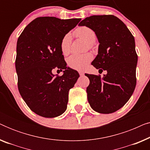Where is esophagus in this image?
<instances>
[{
    "mask_svg": "<svg viewBox=\"0 0 150 150\" xmlns=\"http://www.w3.org/2000/svg\"><path fill=\"white\" fill-rule=\"evenodd\" d=\"M79 73L80 76H84V72H83V71H79Z\"/></svg>",
    "mask_w": 150,
    "mask_h": 150,
    "instance_id": "1",
    "label": "esophagus"
}]
</instances>
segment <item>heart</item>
Returning <instances> with one entry per match:
<instances>
[{
    "label": "heart",
    "mask_w": 150,
    "mask_h": 150,
    "mask_svg": "<svg viewBox=\"0 0 150 150\" xmlns=\"http://www.w3.org/2000/svg\"><path fill=\"white\" fill-rule=\"evenodd\" d=\"M74 35L78 38H82L88 42V46L93 48V43L96 41V34L95 31L88 26H83L77 28L74 30ZM71 38L69 33L65 34L61 41L60 48L61 52L64 55L68 54L71 50ZM93 59V55L91 52L84 54H74L67 59V65L69 67L76 70H83L87 66Z\"/></svg>",
    "instance_id": "heart-1"
}]
</instances>
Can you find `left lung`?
<instances>
[{
    "mask_svg": "<svg viewBox=\"0 0 150 150\" xmlns=\"http://www.w3.org/2000/svg\"><path fill=\"white\" fill-rule=\"evenodd\" d=\"M95 31L99 41L98 54L92 61L100 75L85 74L89 78L87 100L95 111L112 113L125 105L136 87L138 57L134 38L122 20L113 15L91 16L80 22Z\"/></svg>",
    "mask_w": 150,
    "mask_h": 150,
    "instance_id": "left-lung-1",
    "label": "left lung"
}]
</instances>
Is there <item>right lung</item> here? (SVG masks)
Masks as SVG:
<instances>
[{
  "label": "right lung",
  "instance_id": "add662e5",
  "mask_svg": "<svg viewBox=\"0 0 150 150\" xmlns=\"http://www.w3.org/2000/svg\"><path fill=\"white\" fill-rule=\"evenodd\" d=\"M81 18L40 17L30 22L18 38L16 69L18 87L24 102L38 115L52 118L65 111L68 94L79 77L67 67L60 44ZM64 69L62 76L52 70Z\"/></svg>",
  "mask_w": 150,
  "mask_h": 150
}]
</instances>
